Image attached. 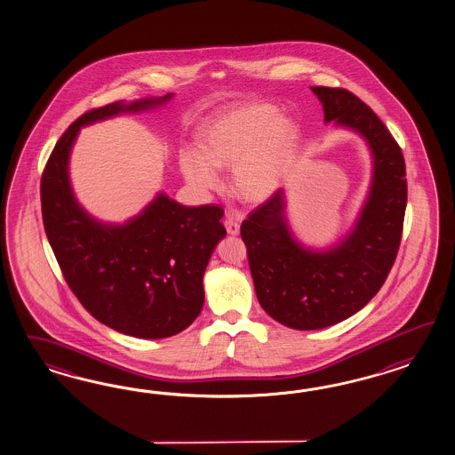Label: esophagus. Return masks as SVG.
<instances>
[{
	"mask_svg": "<svg viewBox=\"0 0 455 455\" xmlns=\"http://www.w3.org/2000/svg\"><path fill=\"white\" fill-rule=\"evenodd\" d=\"M223 225H225V228H227V232L228 235H238L240 234V223L235 220L234 217H227L225 221H223Z\"/></svg>",
	"mask_w": 455,
	"mask_h": 455,
	"instance_id": "obj_1",
	"label": "esophagus"
}]
</instances>
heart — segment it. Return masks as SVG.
Returning a JSON list of instances; mask_svg holds the SVG:
<instances>
[{"label":"heart","instance_id":"b5f03b06","mask_svg":"<svg viewBox=\"0 0 455 455\" xmlns=\"http://www.w3.org/2000/svg\"><path fill=\"white\" fill-rule=\"evenodd\" d=\"M271 104H238L215 114L196 132L200 156L180 154V171L196 190L210 192L219 185L212 169H232L235 196L250 204L270 198L282 182L283 171L295 137V127L278 119Z\"/></svg>","mask_w":455,"mask_h":455}]
</instances>
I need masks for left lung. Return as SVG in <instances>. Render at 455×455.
Masks as SVG:
<instances>
[{
  "mask_svg": "<svg viewBox=\"0 0 455 455\" xmlns=\"http://www.w3.org/2000/svg\"><path fill=\"white\" fill-rule=\"evenodd\" d=\"M324 121L364 135L374 156L368 204L353 234L330 251L298 245L284 221L283 190L240 227L261 307L293 330H321L353 316L381 290L401 245L407 205L403 150L374 111L343 87H311Z\"/></svg>",
  "mask_w": 455,
  "mask_h": 455,
  "instance_id": "left-lung-1",
  "label": "left lung"
}]
</instances>
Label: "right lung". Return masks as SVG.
Listing matches in <instances>:
<instances>
[{
    "mask_svg": "<svg viewBox=\"0 0 455 455\" xmlns=\"http://www.w3.org/2000/svg\"><path fill=\"white\" fill-rule=\"evenodd\" d=\"M169 98L112 102L84 112L60 137L41 177L43 223L68 286L102 324L144 339L184 331L202 311V278L227 235L223 209L184 207L162 194L134 220L108 227L74 200L68 159L81 125Z\"/></svg>",
    "mask_w": 455,
    "mask_h": 455,
    "instance_id": "right-lung-1",
    "label": "right lung"
}]
</instances>
